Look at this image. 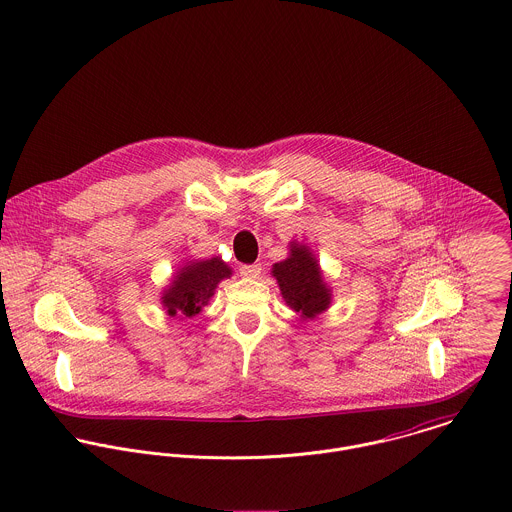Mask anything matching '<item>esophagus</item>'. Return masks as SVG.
<instances>
[{"label":"esophagus","instance_id":"34e87169","mask_svg":"<svg viewBox=\"0 0 512 512\" xmlns=\"http://www.w3.org/2000/svg\"><path fill=\"white\" fill-rule=\"evenodd\" d=\"M260 272H262L260 264H244V266H240V276H244V278H258Z\"/></svg>","mask_w":512,"mask_h":512}]
</instances>
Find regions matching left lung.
I'll return each instance as SVG.
<instances>
[{"label": "left lung", "instance_id": "1", "mask_svg": "<svg viewBox=\"0 0 512 512\" xmlns=\"http://www.w3.org/2000/svg\"><path fill=\"white\" fill-rule=\"evenodd\" d=\"M274 276L286 303L301 317L311 319L329 307L331 293L317 260L305 246H292V256L274 266Z\"/></svg>", "mask_w": 512, "mask_h": 512}]
</instances>
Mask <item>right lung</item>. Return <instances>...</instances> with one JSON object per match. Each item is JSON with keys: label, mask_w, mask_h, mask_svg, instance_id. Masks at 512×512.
<instances>
[{"label": "right lung", "mask_w": 512, "mask_h": 512, "mask_svg": "<svg viewBox=\"0 0 512 512\" xmlns=\"http://www.w3.org/2000/svg\"><path fill=\"white\" fill-rule=\"evenodd\" d=\"M230 268L219 260H203L185 266L163 293V305L167 307L169 315L179 317H193L201 311V307L211 299L220 280L230 278Z\"/></svg>", "instance_id": "1"}]
</instances>
